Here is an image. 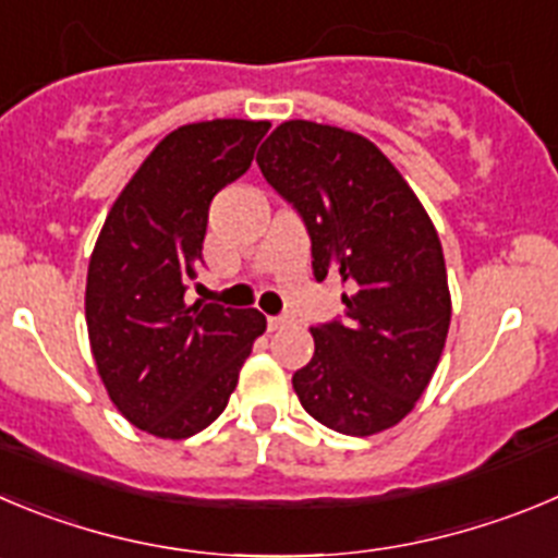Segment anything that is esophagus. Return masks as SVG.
Wrapping results in <instances>:
<instances>
[{"label":"esophagus","mask_w":558,"mask_h":558,"mask_svg":"<svg viewBox=\"0 0 558 558\" xmlns=\"http://www.w3.org/2000/svg\"><path fill=\"white\" fill-rule=\"evenodd\" d=\"M290 324H293V320L284 318V315H279V318H268V329L270 331H279V329H284V326H290Z\"/></svg>","instance_id":"obj_1"}]
</instances>
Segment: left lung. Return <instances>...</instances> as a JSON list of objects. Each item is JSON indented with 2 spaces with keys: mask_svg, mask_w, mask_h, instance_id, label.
Returning a JSON list of instances; mask_svg holds the SVG:
<instances>
[{
  "mask_svg": "<svg viewBox=\"0 0 558 558\" xmlns=\"http://www.w3.org/2000/svg\"><path fill=\"white\" fill-rule=\"evenodd\" d=\"M257 166L304 218L315 279L345 284L342 320L310 329L315 354L293 373L301 407L351 437L396 426L432 381L451 326L432 218L379 146L340 126L284 121Z\"/></svg>",
  "mask_w": 558,
  "mask_h": 558,
  "instance_id": "1",
  "label": "left lung"
}]
</instances>
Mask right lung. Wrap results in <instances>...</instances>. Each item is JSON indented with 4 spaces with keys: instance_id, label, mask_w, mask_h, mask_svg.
Segmentation results:
<instances>
[{
    "instance_id": "1",
    "label": "right lung",
    "mask_w": 558,
    "mask_h": 558,
    "mask_svg": "<svg viewBox=\"0 0 558 558\" xmlns=\"http://www.w3.org/2000/svg\"><path fill=\"white\" fill-rule=\"evenodd\" d=\"M268 121L216 119L162 137L110 207L85 284L90 351L132 426L185 439L227 409L265 331L257 310L187 304L209 202L248 171Z\"/></svg>"
}]
</instances>
